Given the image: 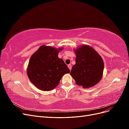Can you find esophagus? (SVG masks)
<instances>
[{"instance_id": "34e87169", "label": "esophagus", "mask_w": 129, "mask_h": 129, "mask_svg": "<svg viewBox=\"0 0 129 129\" xmlns=\"http://www.w3.org/2000/svg\"><path fill=\"white\" fill-rule=\"evenodd\" d=\"M68 67L69 69L71 71V69H72V65H71V64H68Z\"/></svg>"}]
</instances>
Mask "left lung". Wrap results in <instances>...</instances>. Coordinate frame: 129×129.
<instances>
[{"label": "left lung", "mask_w": 129, "mask_h": 129, "mask_svg": "<svg viewBox=\"0 0 129 129\" xmlns=\"http://www.w3.org/2000/svg\"><path fill=\"white\" fill-rule=\"evenodd\" d=\"M76 64L71 75L77 85L84 88L94 86L102 79L104 63L102 57L91 47L84 45L74 50Z\"/></svg>", "instance_id": "obj_1"}]
</instances>
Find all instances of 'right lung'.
Returning a JSON list of instances; mask_svg holds the SVG:
<instances>
[{
	"label": "right lung",
	"mask_w": 129,
	"mask_h": 129,
	"mask_svg": "<svg viewBox=\"0 0 129 129\" xmlns=\"http://www.w3.org/2000/svg\"><path fill=\"white\" fill-rule=\"evenodd\" d=\"M62 49L43 45L30 57L27 75L38 89L44 91L53 90L57 86L62 77L70 73L64 61L57 56Z\"/></svg>",
	"instance_id": "right-lung-1"
}]
</instances>
